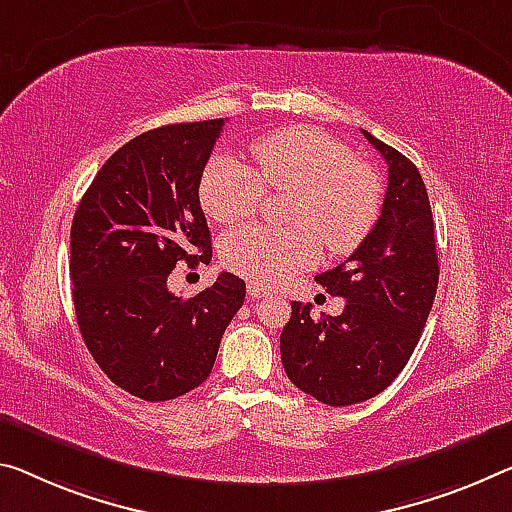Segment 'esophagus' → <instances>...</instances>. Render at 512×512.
Returning <instances> with one entry per match:
<instances>
[{
  "instance_id": "obj_1",
  "label": "esophagus",
  "mask_w": 512,
  "mask_h": 512,
  "mask_svg": "<svg viewBox=\"0 0 512 512\" xmlns=\"http://www.w3.org/2000/svg\"><path fill=\"white\" fill-rule=\"evenodd\" d=\"M247 293H249L251 300H261V297H267V295H270V290L263 288V286H258V283H249V286H247Z\"/></svg>"
}]
</instances>
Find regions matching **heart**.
Returning <instances> with one entry per match:
<instances>
[{
  "mask_svg": "<svg viewBox=\"0 0 512 512\" xmlns=\"http://www.w3.org/2000/svg\"><path fill=\"white\" fill-rule=\"evenodd\" d=\"M254 167L219 155L201 176L199 199L217 224L256 215L265 190L295 192L290 229L245 226L224 235L219 261L263 286H279L311 267L320 240L345 256L368 238L380 217L382 185L371 167L357 162L345 144L311 125H290L251 141Z\"/></svg>",
  "mask_w": 512,
  "mask_h": 512,
  "instance_id": "obj_1",
  "label": "heart"
}]
</instances>
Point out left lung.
I'll return each mask as SVG.
<instances>
[{
    "instance_id": "obj_1",
    "label": "left lung",
    "mask_w": 512,
    "mask_h": 512,
    "mask_svg": "<svg viewBox=\"0 0 512 512\" xmlns=\"http://www.w3.org/2000/svg\"><path fill=\"white\" fill-rule=\"evenodd\" d=\"M361 132L387 162L389 183L368 238L348 261L316 277L329 295L343 297L345 309L316 320L311 304L293 302L281 332L288 380L332 407L364 403L396 380L426 327L439 281L435 224L419 169Z\"/></svg>"
}]
</instances>
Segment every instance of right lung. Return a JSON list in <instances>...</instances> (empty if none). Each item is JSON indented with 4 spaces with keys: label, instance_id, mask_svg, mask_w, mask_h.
Returning <instances> with one entry per match:
<instances>
[{
    "label": "right lung",
    "instance_id": "right-lung-1",
    "mask_svg": "<svg viewBox=\"0 0 512 512\" xmlns=\"http://www.w3.org/2000/svg\"><path fill=\"white\" fill-rule=\"evenodd\" d=\"M224 119L148 130L121 146L93 178L70 229L75 316L109 380L148 403L206 380L219 341L245 302V281L222 272L178 297L171 270L210 263L199 185Z\"/></svg>",
    "mask_w": 512,
    "mask_h": 512
}]
</instances>
